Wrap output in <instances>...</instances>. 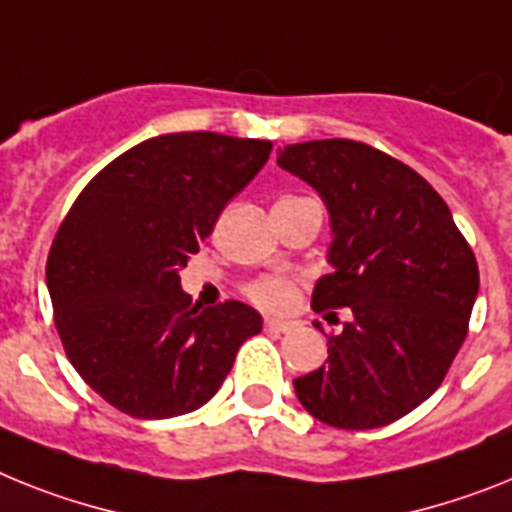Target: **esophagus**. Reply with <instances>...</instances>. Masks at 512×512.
I'll return each instance as SVG.
<instances>
[{"instance_id": "obj_1", "label": "esophagus", "mask_w": 512, "mask_h": 512, "mask_svg": "<svg viewBox=\"0 0 512 512\" xmlns=\"http://www.w3.org/2000/svg\"><path fill=\"white\" fill-rule=\"evenodd\" d=\"M265 328L276 330V333H289V330L294 328V322L278 320V317H268V320H265Z\"/></svg>"}]
</instances>
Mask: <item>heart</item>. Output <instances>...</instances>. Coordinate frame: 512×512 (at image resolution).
<instances>
[{
    "instance_id": "obj_1",
    "label": "heart",
    "mask_w": 512,
    "mask_h": 512,
    "mask_svg": "<svg viewBox=\"0 0 512 512\" xmlns=\"http://www.w3.org/2000/svg\"><path fill=\"white\" fill-rule=\"evenodd\" d=\"M286 200V197H283ZM296 283L286 276H263L244 286V296L263 309H283L294 302Z\"/></svg>"
}]
</instances>
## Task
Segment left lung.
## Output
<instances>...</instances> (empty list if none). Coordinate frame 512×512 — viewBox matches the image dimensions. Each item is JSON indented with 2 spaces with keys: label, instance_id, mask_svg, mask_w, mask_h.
<instances>
[{
  "label": "left lung",
  "instance_id": "left-lung-1",
  "mask_svg": "<svg viewBox=\"0 0 512 512\" xmlns=\"http://www.w3.org/2000/svg\"><path fill=\"white\" fill-rule=\"evenodd\" d=\"M278 166L328 205L333 273L312 309L349 307L328 359L296 377V398L338 429H375L435 393L466 341L479 265L435 187L398 158L356 140L286 145ZM320 328V322H315Z\"/></svg>",
  "mask_w": 512,
  "mask_h": 512
}]
</instances>
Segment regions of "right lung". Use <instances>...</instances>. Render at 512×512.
Returning a JSON list of instances; mask_svg holds the SVG:
<instances>
[{
    "label": "right lung",
    "mask_w": 512,
    "mask_h": 512,
    "mask_svg": "<svg viewBox=\"0 0 512 512\" xmlns=\"http://www.w3.org/2000/svg\"><path fill=\"white\" fill-rule=\"evenodd\" d=\"M270 150L216 132L150 137L103 166L59 223L46 260L54 325L77 375L122 414L200 409L263 330L236 299L190 307L179 270Z\"/></svg>",
    "instance_id": "obj_1"
}]
</instances>
